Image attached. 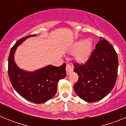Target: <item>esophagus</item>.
I'll return each mask as SVG.
<instances>
[{
	"label": "esophagus",
	"instance_id": "esophagus-1",
	"mask_svg": "<svg viewBox=\"0 0 126 126\" xmlns=\"http://www.w3.org/2000/svg\"><path fill=\"white\" fill-rule=\"evenodd\" d=\"M73 69H74L73 66L71 65V64H66V71L67 75H69L71 72H72V71H73Z\"/></svg>",
	"mask_w": 126,
	"mask_h": 126
}]
</instances>
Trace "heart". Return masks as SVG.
<instances>
[{
    "label": "heart",
    "instance_id": "b5f03b06",
    "mask_svg": "<svg viewBox=\"0 0 126 126\" xmlns=\"http://www.w3.org/2000/svg\"><path fill=\"white\" fill-rule=\"evenodd\" d=\"M92 50V42L90 39L80 40L74 44L72 52H76L75 59L80 63H84L90 58Z\"/></svg>",
    "mask_w": 126,
    "mask_h": 126
}]
</instances>
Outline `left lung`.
I'll list each match as a JSON object with an SVG mask.
<instances>
[{
  "label": "left lung",
  "instance_id": "obj_1",
  "mask_svg": "<svg viewBox=\"0 0 126 126\" xmlns=\"http://www.w3.org/2000/svg\"><path fill=\"white\" fill-rule=\"evenodd\" d=\"M85 64H74L79 79L74 85L76 93L88 102L102 99L116 83L118 58L113 46L102 37Z\"/></svg>",
  "mask_w": 126,
  "mask_h": 126
}]
</instances>
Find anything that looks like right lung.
<instances>
[{"instance_id":"add662e5","label":"right lung","mask_w":126,"mask_h":126,"mask_svg":"<svg viewBox=\"0 0 126 126\" xmlns=\"http://www.w3.org/2000/svg\"><path fill=\"white\" fill-rule=\"evenodd\" d=\"M35 36L22 38L12 47L8 57V73L11 85L22 97L32 102L43 104L54 97L58 81L66 77V63L58 67L48 65L34 72L19 69L14 60L16 48L26 38Z\"/></svg>"}]
</instances>
